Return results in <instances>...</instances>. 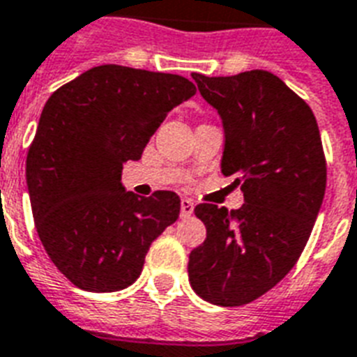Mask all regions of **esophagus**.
<instances>
[{
	"label": "esophagus",
	"instance_id": "1",
	"mask_svg": "<svg viewBox=\"0 0 357 357\" xmlns=\"http://www.w3.org/2000/svg\"><path fill=\"white\" fill-rule=\"evenodd\" d=\"M195 211V202L189 198H181V217H190Z\"/></svg>",
	"mask_w": 357,
	"mask_h": 357
}]
</instances>
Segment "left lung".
<instances>
[{
  "mask_svg": "<svg viewBox=\"0 0 357 357\" xmlns=\"http://www.w3.org/2000/svg\"><path fill=\"white\" fill-rule=\"evenodd\" d=\"M192 79L222 119V174L241 185L244 204L195 207L207 237L190 252L189 282L209 304L235 307L296 265L322 206L326 159L315 114L278 75L250 70Z\"/></svg>",
  "mask_w": 357,
  "mask_h": 357,
  "instance_id": "obj_1",
  "label": "left lung"
}]
</instances>
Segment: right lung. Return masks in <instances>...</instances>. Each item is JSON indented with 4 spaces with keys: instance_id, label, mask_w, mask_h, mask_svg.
<instances>
[{
    "instance_id": "obj_1",
    "label": "right lung",
    "mask_w": 357,
    "mask_h": 357,
    "mask_svg": "<svg viewBox=\"0 0 357 357\" xmlns=\"http://www.w3.org/2000/svg\"><path fill=\"white\" fill-rule=\"evenodd\" d=\"M195 94V83L181 75L103 64L46 102L25 178L44 250L75 287H129L150 244L178 220L176 192L144 198L123 189L120 178L168 111Z\"/></svg>"
}]
</instances>
